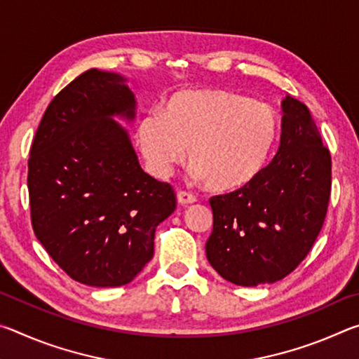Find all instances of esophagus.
Masks as SVG:
<instances>
[{"label":"esophagus","instance_id":"1","mask_svg":"<svg viewBox=\"0 0 359 359\" xmlns=\"http://www.w3.org/2000/svg\"><path fill=\"white\" fill-rule=\"evenodd\" d=\"M177 201L180 203V204H191V203H194L196 201V196H194L193 193H190V191H185V190H179L177 191Z\"/></svg>","mask_w":359,"mask_h":359}]
</instances>
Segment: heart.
Returning <instances> with one entry per match:
<instances>
[{
  "mask_svg": "<svg viewBox=\"0 0 359 359\" xmlns=\"http://www.w3.org/2000/svg\"><path fill=\"white\" fill-rule=\"evenodd\" d=\"M278 135L272 109L248 96L204 90L179 92L141 120L137 139L151 171L165 175L184 160L214 191H233L263 172Z\"/></svg>",
  "mask_w": 359,
  "mask_h": 359,
  "instance_id": "obj_1",
  "label": "heart"
}]
</instances>
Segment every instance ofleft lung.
<instances>
[{"label":"left lung","mask_w":359,"mask_h":359,"mask_svg":"<svg viewBox=\"0 0 359 359\" xmlns=\"http://www.w3.org/2000/svg\"><path fill=\"white\" fill-rule=\"evenodd\" d=\"M280 147L250 184L209 199L210 266L241 287L274 283L307 257L323 228L331 194V154L306 104L282 102Z\"/></svg>","instance_id":"1"}]
</instances>
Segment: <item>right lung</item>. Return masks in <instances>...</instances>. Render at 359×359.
<instances>
[{
  "label": "right lung",
  "mask_w": 359,
  "mask_h": 359,
  "mask_svg": "<svg viewBox=\"0 0 359 359\" xmlns=\"http://www.w3.org/2000/svg\"><path fill=\"white\" fill-rule=\"evenodd\" d=\"M114 115L135 117V95L117 74L85 71L46 109L28 158L36 238L90 287L130 283L177 204L171 185L142 171Z\"/></svg>",
  "instance_id": "1"
}]
</instances>
